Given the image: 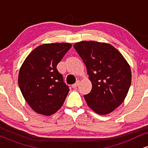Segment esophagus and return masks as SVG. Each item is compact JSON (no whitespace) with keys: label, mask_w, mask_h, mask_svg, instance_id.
<instances>
[{"label":"esophagus","mask_w":148,"mask_h":148,"mask_svg":"<svg viewBox=\"0 0 148 148\" xmlns=\"http://www.w3.org/2000/svg\"><path fill=\"white\" fill-rule=\"evenodd\" d=\"M79 81H76V82L75 83V84H73L72 86V88H76V87H77V86H79Z\"/></svg>","instance_id":"esophagus-1"}]
</instances>
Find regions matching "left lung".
<instances>
[{
	"label": "left lung",
	"mask_w": 148,
	"mask_h": 148,
	"mask_svg": "<svg viewBox=\"0 0 148 148\" xmlns=\"http://www.w3.org/2000/svg\"><path fill=\"white\" fill-rule=\"evenodd\" d=\"M91 81L90 92L84 98L91 109L101 115L111 113L126 97L132 82L129 64L113 46L94 41L75 43Z\"/></svg>",
	"instance_id": "8db88e82"
}]
</instances>
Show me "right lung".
<instances>
[{
    "label": "right lung",
    "mask_w": 148,
    "mask_h": 148,
    "mask_svg": "<svg viewBox=\"0 0 148 148\" xmlns=\"http://www.w3.org/2000/svg\"><path fill=\"white\" fill-rule=\"evenodd\" d=\"M71 47L69 43L39 46L28 56L20 69L18 83L22 95L40 114L55 113L67 97L69 86L56 67Z\"/></svg>",
    "instance_id": "add662e5"
}]
</instances>
